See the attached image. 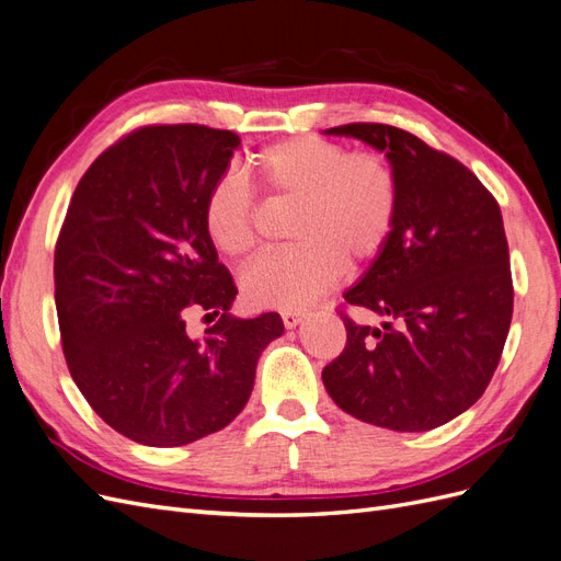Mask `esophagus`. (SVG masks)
<instances>
[{
  "label": "esophagus",
  "instance_id": "1",
  "mask_svg": "<svg viewBox=\"0 0 561 561\" xmlns=\"http://www.w3.org/2000/svg\"><path fill=\"white\" fill-rule=\"evenodd\" d=\"M280 318H283V325H285L287 330H293V328H297L299 322L304 320V311H283Z\"/></svg>",
  "mask_w": 561,
  "mask_h": 561
}]
</instances>
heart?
I'll list each match as a JSON object with an SVG mask.
<instances>
[{
  "label": "heart",
  "mask_w": 561,
  "mask_h": 561,
  "mask_svg": "<svg viewBox=\"0 0 561 561\" xmlns=\"http://www.w3.org/2000/svg\"><path fill=\"white\" fill-rule=\"evenodd\" d=\"M252 171L268 192L301 201L290 250L262 254L241 274V295L252 309H301L353 266L377 260L393 236L400 184L393 165L377 151L293 138L266 147ZM203 229L229 260L254 248V206L243 178H219L203 203Z\"/></svg>",
  "instance_id": "obj_1"
}]
</instances>
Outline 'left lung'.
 Masks as SVG:
<instances>
[{
    "mask_svg": "<svg viewBox=\"0 0 561 561\" xmlns=\"http://www.w3.org/2000/svg\"><path fill=\"white\" fill-rule=\"evenodd\" d=\"M393 165V236L344 293L381 328L344 316L346 348L322 369L330 398L371 426L421 433L480 400L513 318L511 254L496 198L463 163L386 124L322 130Z\"/></svg>",
    "mask_w": 561,
    "mask_h": 561,
    "instance_id": "8db88e82",
    "label": "left lung"
}]
</instances>
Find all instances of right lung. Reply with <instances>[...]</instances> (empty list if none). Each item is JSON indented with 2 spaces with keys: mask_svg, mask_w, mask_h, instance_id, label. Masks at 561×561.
Wrapping results in <instances>:
<instances>
[{
  "mask_svg": "<svg viewBox=\"0 0 561 561\" xmlns=\"http://www.w3.org/2000/svg\"><path fill=\"white\" fill-rule=\"evenodd\" d=\"M241 138L208 126H147L100 154L56 245L67 367L107 426L147 447H182L241 414L278 313L236 318L231 274L203 229V203ZM192 310L219 317L185 334Z\"/></svg>",
  "mask_w": 561,
  "mask_h": 561,
  "instance_id": "right-lung-1",
  "label": "right lung"
}]
</instances>
